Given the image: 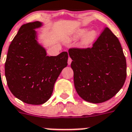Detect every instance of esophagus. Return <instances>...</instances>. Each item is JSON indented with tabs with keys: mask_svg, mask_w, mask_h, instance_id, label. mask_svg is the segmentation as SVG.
<instances>
[{
	"mask_svg": "<svg viewBox=\"0 0 132 132\" xmlns=\"http://www.w3.org/2000/svg\"><path fill=\"white\" fill-rule=\"evenodd\" d=\"M71 61H72L71 59L70 58V57H69V59H68V61H67V63H68V65H70V64H71Z\"/></svg>",
	"mask_w": 132,
	"mask_h": 132,
	"instance_id": "34e87169",
	"label": "esophagus"
}]
</instances>
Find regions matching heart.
Listing matches in <instances>:
<instances>
[{"label":"heart","mask_w":132,"mask_h":132,"mask_svg":"<svg viewBox=\"0 0 132 132\" xmlns=\"http://www.w3.org/2000/svg\"><path fill=\"white\" fill-rule=\"evenodd\" d=\"M87 31V28L76 29L68 38L69 41H74L82 36L80 40V46L82 47H87L96 40L98 36V32L96 29H91Z\"/></svg>","instance_id":"1"}]
</instances>
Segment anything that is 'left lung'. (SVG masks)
<instances>
[{"label":"left lung","mask_w":132,"mask_h":132,"mask_svg":"<svg viewBox=\"0 0 132 132\" xmlns=\"http://www.w3.org/2000/svg\"><path fill=\"white\" fill-rule=\"evenodd\" d=\"M73 82L83 100L101 103L122 88L127 76L126 59L118 38L105 27L92 48L69 50Z\"/></svg>","instance_id":"obj_1"}]
</instances>
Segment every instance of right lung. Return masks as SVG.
I'll use <instances>...</instances> for the list:
<instances>
[{"instance_id":"1","label":"right lung","mask_w":132,"mask_h":132,"mask_svg":"<svg viewBox=\"0 0 132 132\" xmlns=\"http://www.w3.org/2000/svg\"><path fill=\"white\" fill-rule=\"evenodd\" d=\"M43 25L35 21L22 25L10 44L5 65L8 87L14 96L31 105L50 99L54 83L67 65L68 54L48 56L37 40L35 29Z\"/></svg>"}]
</instances>
